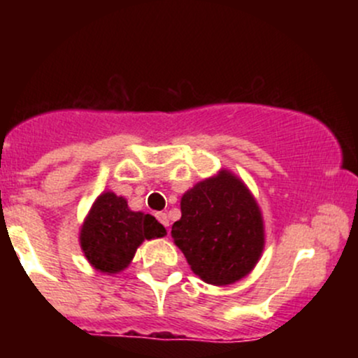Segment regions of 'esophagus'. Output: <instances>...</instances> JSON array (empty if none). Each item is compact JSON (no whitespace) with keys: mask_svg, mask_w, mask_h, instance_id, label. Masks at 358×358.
<instances>
[{"mask_svg":"<svg viewBox=\"0 0 358 358\" xmlns=\"http://www.w3.org/2000/svg\"><path fill=\"white\" fill-rule=\"evenodd\" d=\"M156 219L159 220V224L165 225V227H168V225H170V222H168V217H166L165 212H158V213H156Z\"/></svg>","mask_w":358,"mask_h":358,"instance_id":"esophagus-1","label":"esophagus"}]
</instances>
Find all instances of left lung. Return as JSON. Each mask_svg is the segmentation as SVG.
Returning a JSON list of instances; mask_svg holds the SVG:
<instances>
[{
    "label": "left lung",
    "instance_id": "obj_1",
    "mask_svg": "<svg viewBox=\"0 0 358 358\" xmlns=\"http://www.w3.org/2000/svg\"><path fill=\"white\" fill-rule=\"evenodd\" d=\"M180 208L171 237L193 273L215 286L248 276L264 249V225L244 182L222 170L185 192Z\"/></svg>",
    "mask_w": 358,
    "mask_h": 358
}]
</instances>
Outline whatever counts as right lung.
<instances>
[{"mask_svg": "<svg viewBox=\"0 0 358 358\" xmlns=\"http://www.w3.org/2000/svg\"><path fill=\"white\" fill-rule=\"evenodd\" d=\"M163 236L166 229L153 215L129 210L126 199L104 192L85 217L79 239L94 269L116 274L129 266L143 241Z\"/></svg>", "mask_w": 358, "mask_h": 358, "instance_id": "right-lung-1", "label": "right lung"}]
</instances>
